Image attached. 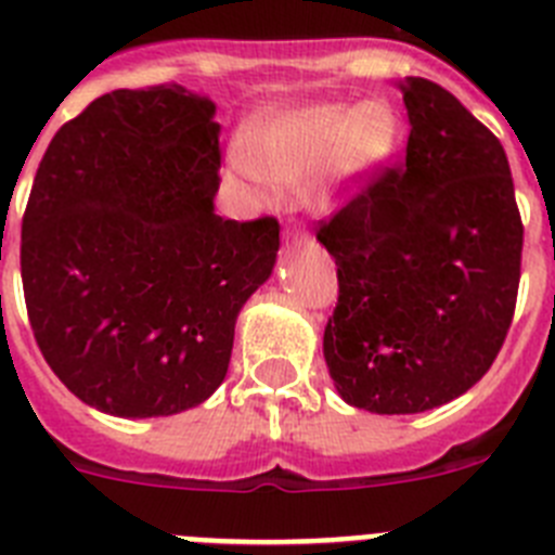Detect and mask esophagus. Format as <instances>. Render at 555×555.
Instances as JSON below:
<instances>
[{
    "label": "esophagus",
    "mask_w": 555,
    "mask_h": 555,
    "mask_svg": "<svg viewBox=\"0 0 555 555\" xmlns=\"http://www.w3.org/2000/svg\"><path fill=\"white\" fill-rule=\"evenodd\" d=\"M287 240H291L293 245H307V243H310V237H307L305 231H291V234H287Z\"/></svg>",
    "instance_id": "1"
}]
</instances>
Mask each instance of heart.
<instances>
[{"label": "heart", "mask_w": 555, "mask_h": 555, "mask_svg": "<svg viewBox=\"0 0 555 555\" xmlns=\"http://www.w3.org/2000/svg\"><path fill=\"white\" fill-rule=\"evenodd\" d=\"M402 139V122L391 103H321L284 111L259 122L243 139L240 176H257L273 186L307 178L315 206H335L354 195L391 162Z\"/></svg>", "instance_id": "1"}]
</instances>
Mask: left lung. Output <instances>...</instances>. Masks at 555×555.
Segmentation results:
<instances>
[{
    "mask_svg": "<svg viewBox=\"0 0 555 555\" xmlns=\"http://www.w3.org/2000/svg\"><path fill=\"white\" fill-rule=\"evenodd\" d=\"M399 89L402 167H383L318 229L337 264L330 374L346 402L388 416L452 402L491 369L522 262L500 139L433 80Z\"/></svg>",
    "mask_w": 555,
    "mask_h": 555,
    "instance_id": "1",
    "label": "left lung"
}]
</instances>
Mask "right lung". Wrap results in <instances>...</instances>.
<instances>
[{"label": "right lung", "mask_w": 555, "mask_h": 555, "mask_svg": "<svg viewBox=\"0 0 555 555\" xmlns=\"http://www.w3.org/2000/svg\"><path fill=\"white\" fill-rule=\"evenodd\" d=\"M215 103L117 89L52 137L22 218V284L57 379L111 416H172L218 391L279 220H223Z\"/></svg>", "instance_id": "1"}]
</instances>
